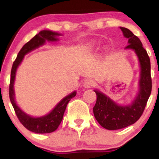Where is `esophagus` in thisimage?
Masks as SVG:
<instances>
[{"label":"esophagus","instance_id":"esophagus-1","mask_svg":"<svg viewBox=\"0 0 159 159\" xmlns=\"http://www.w3.org/2000/svg\"><path fill=\"white\" fill-rule=\"evenodd\" d=\"M94 84L95 81L91 79V78H87V79H85L84 81L83 84L85 88H90V87H92L94 85Z\"/></svg>","mask_w":159,"mask_h":159}]
</instances>
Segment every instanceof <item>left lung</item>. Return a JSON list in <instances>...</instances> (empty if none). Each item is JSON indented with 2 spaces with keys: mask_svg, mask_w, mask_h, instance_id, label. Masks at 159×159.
Returning <instances> with one entry per match:
<instances>
[{
  "mask_svg": "<svg viewBox=\"0 0 159 159\" xmlns=\"http://www.w3.org/2000/svg\"><path fill=\"white\" fill-rule=\"evenodd\" d=\"M124 37L128 39V45L125 49L132 50L138 57L140 67L138 90L134 100L130 104L120 105L108 96L95 89L96 102L93 107L96 120L107 130H117L134 124L143 114L152 90L150 74V60L147 51L134 34L125 27H120Z\"/></svg>",
  "mask_w": 159,
  "mask_h": 159,
  "instance_id": "left-lung-1",
  "label": "left lung"
}]
</instances>
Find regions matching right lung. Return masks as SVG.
Returning a JSON list of instances; mask_svg holds the SVG:
<instances>
[{"label":"right lung","instance_id":"right-lung-1","mask_svg":"<svg viewBox=\"0 0 159 159\" xmlns=\"http://www.w3.org/2000/svg\"><path fill=\"white\" fill-rule=\"evenodd\" d=\"M62 36L61 34L48 30H41L39 34H36L34 38H32L28 43H27L21 48L18 54L16 60L12 64L11 70V78L10 84V98L12 107L21 124L30 132L36 134H45L54 132L57 129L63 120V114L66 111L67 104L76 96V91L75 90L70 94L67 95L64 98H62L55 107L48 114L41 116H33L27 114L20 107L16 101L15 90H14V84H15L16 75L17 69L21 65L24 57L27 54L32 51L39 48L48 42H57L59 41L58 36Z\"/></svg>","mask_w":159,"mask_h":159}]
</instances>
